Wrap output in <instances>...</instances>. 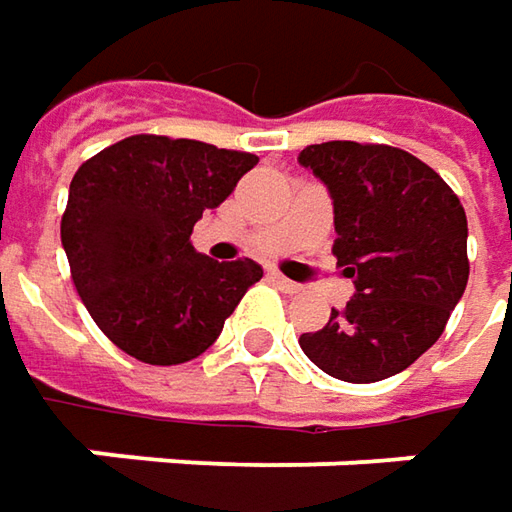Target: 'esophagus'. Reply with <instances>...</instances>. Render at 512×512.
Listing matches in <instances>:
<instances>
[{"instance_id":"obj_1","label":"esophagus","mask_w":512,"mask_h":512,"mask_svg":"<svg viewBox=\"0 0 512 512\" xmlns=\"http://www.w3.org/2000/svg\"><path fill=\"white\" fill-rule=\"evenodd\" d=\"M267 276H270V282H273V285L282 287L285 293H299V290H302V285H296V282H290V279H285V276H282V273H276V270H270Z\"/></svg>"}]
</instances>
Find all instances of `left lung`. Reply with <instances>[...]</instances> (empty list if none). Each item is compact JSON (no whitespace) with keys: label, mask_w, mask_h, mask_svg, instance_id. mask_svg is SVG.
I'll return each mask as SVG.
<instances>
[{"label":"left lung","mask_w":512,"mask_h":512,"mask_svg":"<svg viewBox=\"0 0 512 512\" xmlns=\"http://www.w3.org/2000/svg\"><path fill=\"white\" fill-rule=\"evenodd\" d=\"M299 162L333 196V256L356 285V296L299 344L333 379L382 382L439 342L462 299L464 207L436 170L402 148L322 142L307 145Z\"/></svg>","instance_id":"8db88e82"}]
</instances>
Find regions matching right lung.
Returning <instances> with one entry per match:
<instances>
[{
	"mask_svg": "<svg viewBox=\"0 0 512 512\" xmlns=\"http://www.w3.org/2000/svg\"><path fill=\"white\" fill-rule=\"evenodd\" d=\"M256 162L245 150L136 133L76 170L62 247L90 319L119 350L165 367L219 339L262 267L213 262L190 233Z\"/></svg>",
	"mask_w": 512,
	"mask_h": 512,
	"instance_id": "add662e5",
	"label": "right lung"
}]
</instances>
